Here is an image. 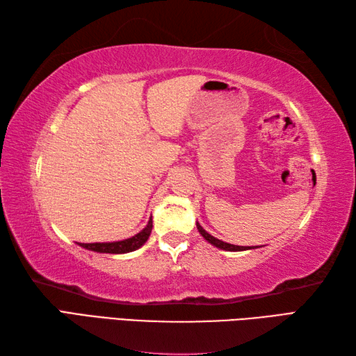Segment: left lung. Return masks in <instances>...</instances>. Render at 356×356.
<instances>
[{"instance_id": "8db88e82", "label": "left lung", "mask_w": 356, "mask_h": 356, "mask_svg": "<svg viewBox=\"0 0 356 356\" xmlns=\"http://www.w3.org/2000/svg\"><path fill=\"white\" fill-rule=\"evenodd\" d=\"M197 229H199V232L202 234V237L205 238V240H208L211 245H214V246L220 248V249H225V251H246V249H252L251 246H237V245H229V243H225V241L218 240V238H216V237L211 236V234H208L205 229L202 228V226H200L199 223H197ZM255 248H259V246H255Z\"/></svg>"}]
</instances>
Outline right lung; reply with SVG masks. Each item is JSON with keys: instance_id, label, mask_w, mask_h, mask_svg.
Listing matches in <instances>:
<instances>
[{"instance_id": "add662e5", "label": "right lung", "mask_w": 356, "mask_h": 356, "mask_svg": "<svg viewBox=\"0 0 356 356\" xmlns=\"http://www.w3.org/2000/svg\"><path fill=\"white\" fill-rule=\"evenodd\" d=\"M151 229H153V220L149 218V222L145 228L130 238L120 240V241H111V243H81V246L86 249H90V251L104 252V254L131 252V251H136V249H139L143 243H145L149 237Z\"/></svg>"}]
</instances>
